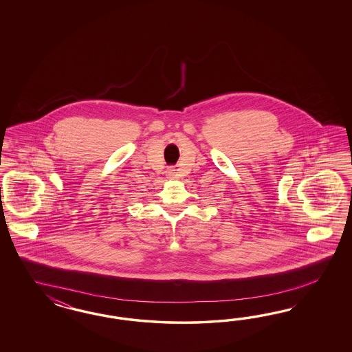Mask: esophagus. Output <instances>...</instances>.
Listing matches in <instances>:
<instances>
[{
  "instance_id": "34e87169",
  "label": "esophagus",
  "mask_w": 352,
  "mask_h": 352,
  "mask_svg": "<svg viewBox=\"0 0 352 352\" xmlns=\"http://www.w3.org/2000/svg\"><path fill=\"white\" fill-rule=\"evenodd\" d=\"M168 175H169L170 178H174V175H175V169H173V168L168 169Z\"/></svg>"
}]
</instances>
